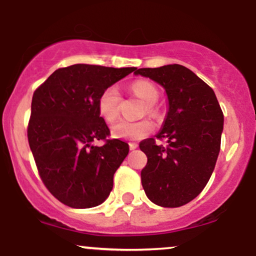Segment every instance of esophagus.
I'll return each instance as SVG.
<instances>
[{
  "mask_svg": "<svg viewBox=\"0 0 256 256\" xmlns=\"http://www.w3.org/2000/svg\"><path fill=\"white\" fill-rule=\"evenodd\" d=\"M128 146H130L131 150H134V149H137V148H138V144H137V143L131 142V143H128Z\"/></svg>",
  "mask_w": 256,
  "mask_h": 256,
  "instance_id": "esophagus-1",
  "label": "esophagus"
}]
</instances>
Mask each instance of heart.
Listing matches in <instances>:
<instances>
[{
    "instance_id": "b5f03b06",
    "label": "heart",
    "mask_w": 256,
    "mask_h": 256,
    "mask_svg": "<svg viewBox=\"0 0 256 256\" xmlns=\"http://www.w3.org/2000/svg\"><path fill=\"white\" fill-rule=\"evenodd\" d=\"M130 90L146 104V112L148 114H154V104L158 98L156 88L150 82L137 80L131 84ZM120 92L116 85L106 88L98 100V110L100 116L107 122H112L116 119L119 113ZM152 131V124L149 120L143 119L138 122H126L120 120L110 128V134L114 138L126 140H140L148 136Z\"/></svg>"
}]
</instances>
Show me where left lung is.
<instances>
[{"label": "left lung", "mask_w": 256, "mask_h": 256, "mask_svg": "<svg viewBox=\"0 0 256 256\" xmlns=\"http://www.w3.org/2000/svg\"><path fill=\"white\" fill-rule=\"evenodd\" d=\"M142 76L166 91L168 110L158 144L154 138L140 143L148 162L140 172L143 189L152 204L180 207L204 190L220 152L224 114L210 85L182 64L140 68Z\"/></svg>", "instance_id": "1"}]
</instances>
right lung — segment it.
<instances>
[{"instance_id": "right-lung-1", "label": "right lung", "mask_w": 256, "mask_h": 256, "mask_svg": "<svg viewBox=\"0 0 256 256\" xmlns=\"http://www.w3.org/2000/svg\"><path fill=\"white\" fill-rule=\"evenodd\" d=\"M77 64L58 68L34 91L28 138L44 185L72 208L101 204L128 144L107 140L110 131L98 100L106 88L136 71ZM104 139L102 147L92 142Z\"/></svg>"}]
</instances>
